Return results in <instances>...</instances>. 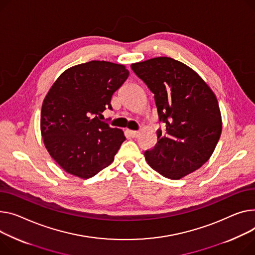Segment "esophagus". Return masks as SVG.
<instances>
[{
    "instance_id": "obj_1",
    "label": "esophagus",
    "mask_w": 255,
    "mask_h": 255,
    "mask_svg": "<svg viewBox=\"0 0 255 255\" xmlns=\"http://www.w3.org/2000/svg\"><path fill=\"white\" fill-rule=\"evenodd\" d=\"M127 132H128V134L130 135L131 137H137L138 136V134H139V132L138 131H133V130H127Z\"/></svg>"
}]
</instances>
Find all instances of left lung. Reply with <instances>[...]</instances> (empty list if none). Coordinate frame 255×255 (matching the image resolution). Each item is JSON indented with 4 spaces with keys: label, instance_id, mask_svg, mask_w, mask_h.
<instances>
[{
    "label": "left lung",
    "instance_id": "1",
    "mask_svg": "<svg viewBox=\"0 0 255 255\" xmlns=\"http://www.w3.org/2000/svg\"><path fill=\"white\" fill-rule=\"evenodd\" d=\"M155 95L158 140L144 151L147 164L161 175L179 179L208 161L222 134L218 101L208 85L188 65L170 57L131 64Z\"/></svg>",
    "mask_w": 255,
    "mask_h": 255
}]
</instances>
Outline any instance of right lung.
Segmentation results:
<instances>
[{
	"label": "right lung",
	"mask_w": 255,
	"mask_h": 255,
	"mask_svg": "<svg viewBox=\"0 0 255 255\" xmlns=\"http://www.w3.org/2000/svg\"><path fill=\"white\" fill-rule=\"evenodd\" d=\"M128 77L122 64L92 60L64 71L49 90L41 133L50 156L67 173L90 178L114 161L126 137L99 119L113 110L112 96Z\"/></svg>",
	"instance_id": "add662e5"
}]
</instances>
